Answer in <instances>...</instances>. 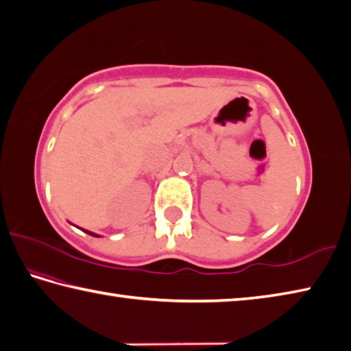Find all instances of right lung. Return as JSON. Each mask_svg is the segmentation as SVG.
<instances>
[{"label": "right lung", "mask_w": 351, "mask_h": 351, "mask_svg": "<svg viewBox=\"0 0 351 351\" xmlns=\"http://www.w3.org/2000/svg\"><path fill=\"white\" fill-rule=\"evenodd\" d=\"M84 231V230H83ZM84 232H88V234H90V236H95V237H98L97 234H94V232H90V231H84Z\"/></svg>", "instance_id": "obj_1"}]
</instances>
